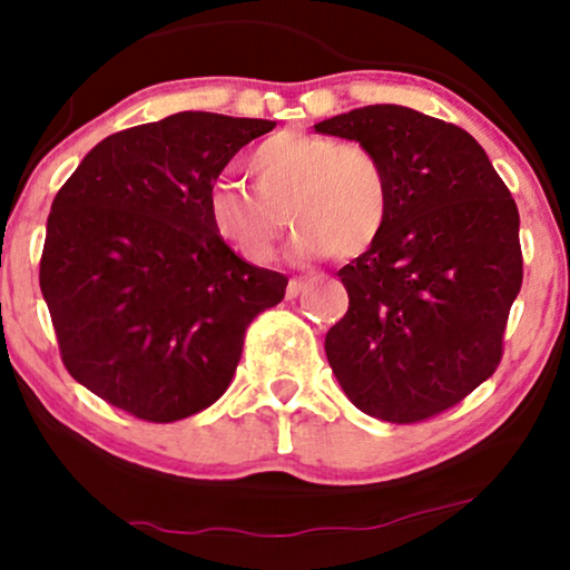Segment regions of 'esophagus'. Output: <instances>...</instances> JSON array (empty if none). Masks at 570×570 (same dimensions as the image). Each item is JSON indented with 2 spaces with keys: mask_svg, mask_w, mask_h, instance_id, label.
Wrapping results in <instances>:
<instances>
[{
  "mask_svg": "<svg viewBox=\"0 0 570 570\" xmlns=\"http://www.w3.org/2000/svg\"><path fill=\"white\" fill-rule=\"evenodd\" d=\"M308 279L306 277H295L287 283V298H298V295L303 293V287H306Z\"/></svg>",
  "mask_w": 570,
  "mask_h": 570,
  "instance_id": "esophagus-1",
  "label": "esophagus"
}]
</instances>
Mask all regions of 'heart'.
<instances>
[{
  "mask_svg": "<svg viewBox=\"0 0 570 570\" xmlns=\"http://www.w3.org/2000/svg\"><path fill=\"white\" fill-rule=\"evenodd\" d=\"M254 189L215 181L207 189V220L215 236L254 264L275 254L285 215L298 228V259L332 254L353 259L381 238L392 189L379 155L357 142L311 131H277L248 158Z\"/></svg>",
  "mask_w": 570,
  "mask_h": 570,
  "instance_id": "b5f03b06",
  "label": "heart"
}]
</instances>
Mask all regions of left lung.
Here are the masks:
<instances>
[{
    "label": "left lung",
    "mask_w": 570,
    "mask_h": 570,
    "mask_svg": "<svg viewBox=\"0 0 570 570\" xmlns=\"http://www.w3.org/2000/svg\"><path fill=\"white\" fill-rule=\"evenodd\" d=\"M314 129L376 153L392 189L381 238L337 272L350 306L326 361L365 415H439L501 363L521 291L517 202L478 139L412 108L363 106Z\"/></svg>",
    "instance_id": "obj_1"
}]
</instances>
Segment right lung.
<instances>
[{
	"label": "right lung",
	"instance_id": "right-lung-1",
	"mask_svg": "<svg viewBox=\"0 0 570 570\" xmlns=\"http://www.w3.org/2000/svg\"><path fill=\"white\" fill-rule=\"evenodd\" d=\"M267 119L181 111L106 137L53 197L41 293L77 384L174 423L220 400L287 277L215 236L207 189Z\"/></svg>",
	"mask_w": 570,
	"mask_h": 570
}]
</instances>
